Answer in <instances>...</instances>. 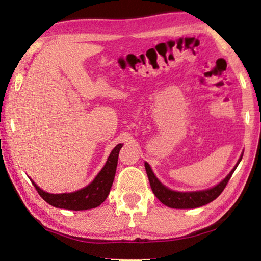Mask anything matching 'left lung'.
<instances>
[{
    "label": "left lung",
    "mask_w": 261,
    "mask_h": 261,
    "mask_svg": "<svg viewBox=\"0 0 261 261\" xmlns=\"http://www.w3.org/2000/svg\"><path fill=\"white\" fill-rule=\"evenodd\" d=\"M241 160H242V156L240 158V160L237 161V165L233 167V169L229 173V175L222 180V182H220L218 185H215V187L211 189L202 190V191H193V192L173 191V190L166 188L165 185H163L160 180L155 177V175L153 174L151 167H149L147 162H145V169H146L148 180H149V184H151L153 193L155 194V197L162 202L163 205L170 207V208H179V210L197 208V207L210 204L211 201H213L220 196L221 192H222L224 188L227 187L229 179H230L233 171H235Z\"/></svg>",
    "instance_id": "1"
}]
</instances>
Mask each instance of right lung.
<instances>
[{
    "instance_id": "obj_1",
    "label": "right lung",
    "mask_w": 261,
    "mask_h": 261,
    "mask_svg": "<svg viewBox=\"0 0 261 261\" xmlns=\"http://www.w3.org/2000/svg\"><path fill=\"white\" fill-rule=\"evenodd\" d=\"M123 144H118L115 147L106 162L105 167L101 169L100 173L96 175L93 182L88 184L86 188L78 190L71 193H48L35 184L33 180L35 190L40 194L41 198L48 204L57 207V208L71 210V211H85L95 208L100 206L108 197L110 188H112L115 173H116L118 153L122 148Z\"/></svg>"
}]
</instances>
